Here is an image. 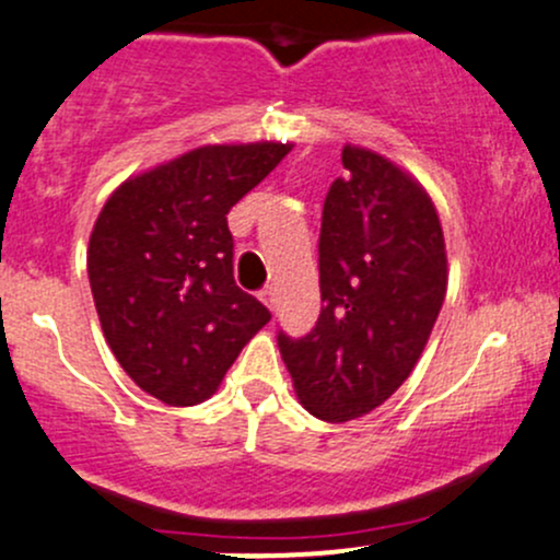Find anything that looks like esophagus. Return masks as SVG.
Listing matches in <instances>:
<instances>
[{
    "mask_svg": "<svg viewBox=\"0 0 560 560\" xmlns=\"http://www.w3.org/2000/svg\"><path fill=\"white\" fill-rule=\"evenodd\" d=\"M260 300L268 305V308H273V305H276V290H273V287H266V290L260 292Z\"/></svg>",
    "mask_w": 560,
    "mask_h": 560,
    "instance_id": "obj_1",
    "label": "esophagus"
}]
</instances>
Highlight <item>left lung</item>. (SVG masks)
Masks as SVG:
<instances>
[{"label": "left lung", "mask_w": 560, "mask_h": 560, "mask_svg": "<svg viewBox=\"0 0 560 560\" xmlns=\"http://www.w3.org/2000/svg\"><path fill=\"white\" fill-rule=\"evenodd\" d=\"M318 236L322 313L305 337L279 331L294 393L313 417L348 422L401 388L446 294V244L428 190L390 159L342 149Z\"/></svg>", "instance_id": "8db88e82"}]
</instances>
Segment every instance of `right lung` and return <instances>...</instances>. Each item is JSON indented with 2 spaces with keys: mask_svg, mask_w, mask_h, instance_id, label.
Listing matches in <instances>:
<instances>
[{
  "mask_svg": "<svg viewBox=\"0 0 560 560\" xmlns=\"http://www.w3.org/2000/svg\"><path fill=\"white\" fill-rule=\"evenodd\" d=\"M290 149L201 145L125 180L97 214L88 273L103 335L132 383L170 407L207 401L270 322L233 281L225 214Z\"/></svg>",
  "mask_w": 560,
  "mask_h": 560,
  "instance_id": "add662e5",
  "label": "right lung"
}]
</instances>
